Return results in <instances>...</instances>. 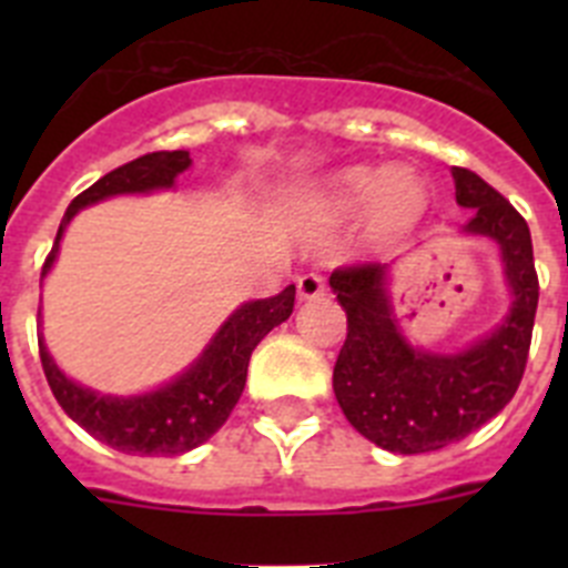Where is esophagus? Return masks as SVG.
<instances>
[{
    "mask_svg": "<svg viewBox=\"0 0 568 568\" xmlns=\"http://www.w3.org/2000/svg\"><path fill=\"white\" fill-rule=\"evenodd\" d=\"M324 293H327V278H324L321 273H304L298 278V298L301 301L321 298Z\"/></svg>",
    "mask_w": 568,
    "mask_h": 568,
    "instance_id": "1",
    "label": "esophagus"
}]
</instances>
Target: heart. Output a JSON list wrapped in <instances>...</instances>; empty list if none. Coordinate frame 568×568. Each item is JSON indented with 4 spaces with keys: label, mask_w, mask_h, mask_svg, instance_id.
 Returning a JSON list of instances; mask_svg holds the SVG:
<instances>
[{
    "label": "heart",
    "mask_w": 568,
    "mask_h": 568,
    "mask_svg": "<svg viewBox=\"0 0 568 568\" xmlns=\"http://www.w3.org/2000/svg\"><path fill=\"white\" fill-rule=\"evenodd\" d=\"M329 202L338 210L358 207V204H373V219L378 227L393 230L413 222L424 207V187L409 170H369L353 168L335 179V187L329 193Z\"/></svg>",
    "instance_id": "obj_1"
}]
</instances>
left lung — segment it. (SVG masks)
Returning <instances> with one entry per match:
<instances>
[{
	"instance_id": "1",
	"label": "left lung",
	"mask_w": 568,
	"mask_h": 568,
	"mask_svg": "<svg viewBox=\"0 0 568 568\" xmlns=\"http://www.w3.org/2000/svg\"><path fill=\"white\" fill-rule=\"evenodd\" d=\"M455 199L471 210L466 233L498 241L511 307L495 333L455 355L406 344L386 293V264H349L329 275L346 310V341L333 389L346 420L398 455L435 453L480 429L518 393L538 313V273L524 215L478 173L453 168Z\"/></svg>"
}]
</instances>
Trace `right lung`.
Returning <instances> with one entry per match:
<instances>
[{"label": "right lung", "mask_w": 568, "mask_h": 568, "mask_svg": "<svg viewBox=\"0 0 568 568\" xmlns=\"http://www.w3.org/2000/svg\"><path fill=\"white\" fill-rule=\"evenodd\" d=\"M187 168V150H159V153L139 155L133 162L110 170L97 184H90L84 193L70 202L68 213L59 224L57 244L44 258L42 275L57 261L62 233L79 210L110 199V195L168 190L173 187L175 175ZM293 304L295 284L284 287L273 298L250 301L224 321L222 329L215 333L207 349L190 364V369H184L170 384L159 386L155 393L130 395V398L99 395L88 386L70 381L53 364L42 341H39V358H42L50 393L57 395L59 406L82 426L84 433L124 455H182L222 429L247 384L250 355L270 329L290 318Z\"/></svg>", "instance_id": "add662e5"}]
</instances>
